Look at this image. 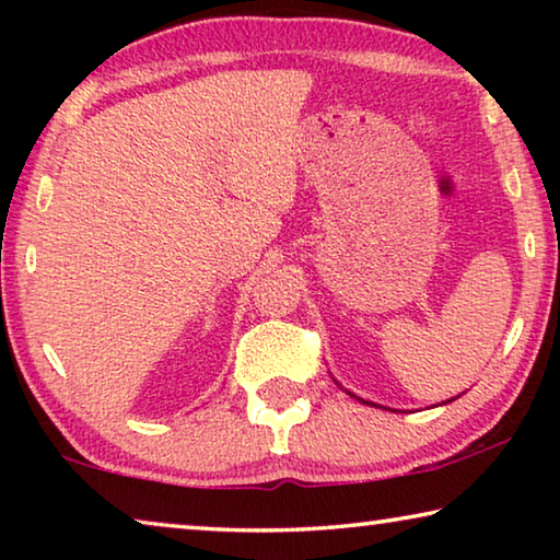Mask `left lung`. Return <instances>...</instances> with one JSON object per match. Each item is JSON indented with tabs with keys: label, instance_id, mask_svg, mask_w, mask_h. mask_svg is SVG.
Here are the masks:
<instances>
[{
	"label": "left lung",
	"instance_id": "obj_1",
	"mask_svg": "<svg viewBox=\"0 0 560 560\" xmlns=\"http://www.w3.org/2000/svg\"><path fill=\"white\" fill-rule=\"evenodd\" d=\"M355 397V395H353ZM358 400H360V397H358ZM365 402V400H363ZM365 405H375V402H365ZM375 407H381V405H375Z\"/></svg>",
	"mask_w": 560,
	"mask_h": 560
}]
</instances>
